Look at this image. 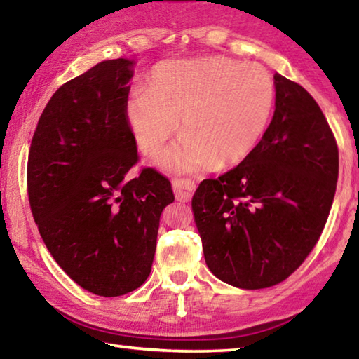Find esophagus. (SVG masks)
<instances>
[{
	"instance_id": "esophagus-1",
	"label": "esophagus",
	"mask_w": 359,
	"mask_h": 359,
	"mask_svg": "<svg viewBox=\"0 0 359 359\" xmlns=\"http://www.w3.org/2000/svg\"><path fill=\"white\" fill-rule=\"evenodd\" d=\"M172 188L175 193V199L182 203H188L194 193V182L190 179L175 177L172 179Z\"/></svg>"
}]
</instances>
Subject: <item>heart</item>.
<instances>
[{"mask_svg": "<svg viewBox=\"0 0 359 359\" xmlns=\"http://www.w3.org/2000/svg\"><path fill=\"white\" fill-rule=\"evenodd\" d=\"M274 104V79L263 66L201 57L158 65L147 88L130 93L126 117L145 155L165 147L180 120L184 139L158 161L172 171H196L244 160L263 137Z\"/></svg>", "mask_w": 359, "mask_h": 359, "instance_id": "1", "label": "heart"}]
</instances>
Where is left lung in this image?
Masks as SVG:
<instances>
[{"label": "left lung", "mask_w": 359, "mask_h": 359, "mask_svg": "<svg viewBox=\"0 0 359 359\" xmlns=\"http://www.w3.org/2000/svg\"><path fill=\"white\" fill-rule=\"evenodd\" d=\"M274 83V117L257 147L191 199L205 264L244 290L274 287L304 263L337 185V142L317 101L280 74Z\"/></svg>", "instance_id": "8db88e82"}]
</instances>
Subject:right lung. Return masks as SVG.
<instances>
[{
  "label": "right lung",
  "instance_id": "add662e5",
  "mask_svg": "<svg viewBox=\"0 0 359 359\" xmlns=\"http://www.w3.org/2000/svg\"><path fill=\"white\" fill-rule=\"evenodd\" d=\"M133 62L107 60L60 87L28 155L29 208L58 266L90 293L123 296L147 280L171 182L139 161L126 101Z\"/></svg>",
  "mask_w": 359,
  "mask_h": 359
}]
</instances>
